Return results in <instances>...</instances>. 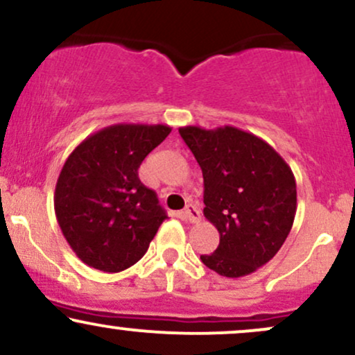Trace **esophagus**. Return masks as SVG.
<instances>
[{
    "label": "esophagus",
    "mask_w": 355,
    "mask_h": 355,
    "mask_svg": "<svg viewBox=\"0 0 355 355\" xmlns=\"http://www.w3.org/2000/svg\"><path fill=\"white\" fill-rule=\"evenodd\" d=\"M183 217L189 220L190 223H197V222H200L202 215H200V210H198L197 207L187 205L185 210H183Z\"/></svg>",
    "instance_id": "esophagus-1"
}]
</instances>
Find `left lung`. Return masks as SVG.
<instances>
[{"label": "left lung", "instance_id": "left-lung-1", "mask_svg": "<svg viewBox=\"0 0 355 355\" xmlns=\"http://www.w3.org/2000/svg\"><path fill=\"white\" fill-rule=\"evenodd\" d=\"M203 175V215L220 243L200 255L218 275L237 279L266 266L284 245L297 210L291 166L262 138L235 126L178 128Z\"/></svg>", "mask_w": 355, "mask_h": 355}]
</instances>
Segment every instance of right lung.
I'll return each instance as SVG.
<instances>
[{"instance_id": "obj_1", "label": "right lung", "mask_w": 355, "mask_h": 355, "mask_svg": "<svg viewBox=\"0 0 355 355\" xmlns=\"http://www.w3.org/2000/svg\"><path fill=\"white\" fill-rule=\"evenodd\" d=\"M168 125L118 123L85 138L61 168L55 214L81 262L115 274L137 263L166 218L157 193L138 178Z\"/></svg>"}]
</instances>
